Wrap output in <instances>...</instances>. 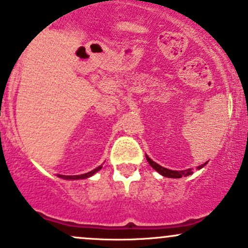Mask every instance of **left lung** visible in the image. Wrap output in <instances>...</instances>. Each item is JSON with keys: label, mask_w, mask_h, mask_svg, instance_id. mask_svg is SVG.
<instances>
[{"label": "left lung", "mask_w": 248, "mask_h": 248, "mask_svg": "<svg viewBox=\"0 0 248 248\" xmlns=\"http://www.w3.org/2000/svg\"><path fill=\"white\" fill-rule=\"evenodd\" d=\"M147 161L155 171L159 172L161 176L168 177V178H182V177L189 176V174L192 173L191 169H189V170H184V171H172V170H169V169L163 168V166L158 165V164H155V161L151 160L150 158H147Z\"/></svg>", "instance_id": "8db88e82"}]
</instances>
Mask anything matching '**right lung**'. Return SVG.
<instances>
[{
    "label": "right lung",
    "instance_id": "right-lung-1",
    "mask_svg": "<svg viewBox=\"0 0 248 248\" xmlns=\"http://www.w3.org/2000/svg\"><path fill=\"white\" fill-rule=\"evenodd\" d=\"M98 170H100V169H95V170H93L91 172H88V173H84V174H80V176H70L69 178H71V179H83V178H87V177H90V176H93V173H95V172H97Z\"/></svg>",
    "mask_w": 248,
    "mask_h": 248
}]
</instances>
